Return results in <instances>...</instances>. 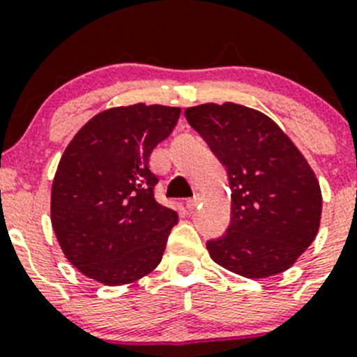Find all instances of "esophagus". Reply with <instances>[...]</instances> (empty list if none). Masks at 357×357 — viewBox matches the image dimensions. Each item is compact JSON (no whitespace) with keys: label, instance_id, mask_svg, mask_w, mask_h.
I'll list each match as a JSON object with an SVG mask.
<instances>
[{"label":"esophagus","instance_id":"esophagus-1","mask_svg":"<svg viewBox=\"0 0 357 357\" xmlns=\"http://www.w3.org/2000/svg\"><path fill=\"white\" fill-rule=\"evenodd\" d=\"M200 202H202V197H200L199 193H197V195H193L192 199H188V200H186V207H188L190 211H193V209H195L197 206H199Z\"/></svg>","mask_w":357,"mask_h":357}]
</instances>
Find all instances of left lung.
Wrapping results in <instances>:
<instances>
[{"label":"left lung","mask_w":357,"mask_h":357,"mask_svg":"<svg viewBox=\"0 0 357 357\" xmlns=\"http://www.w3.org/2000/svg\"><path fill=\"white\" fill-rule=\"evenodd\" d=\"M190 126L227 167L231 220L207 241L211 258L248 279L281 274L312 244L323 197L312 167L281 127L248 106H193Z\"/></svg>","instance_id":"left-lung-1"}]
</instances>
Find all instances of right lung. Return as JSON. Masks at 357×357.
Here are the masks:
<instances>
[{
    "mask_svg": "<svg viewBox=\"0 0 357 357\" xmlns=\"http://www.w3.org/2000/svg\"><path fill=\"white\" fill-rule=\"evenodd\" d=\"M181 109L143 102L98 113L62 153L50 218L66 258L83 275L122 286L160 263L178 213L155 200L150 155Z\"/></svg>",
    "mask_w": 357,
    "mask_h": 357,
    "instance_id": "obj_1",
    "label": "right lung"
}]
</instances>
